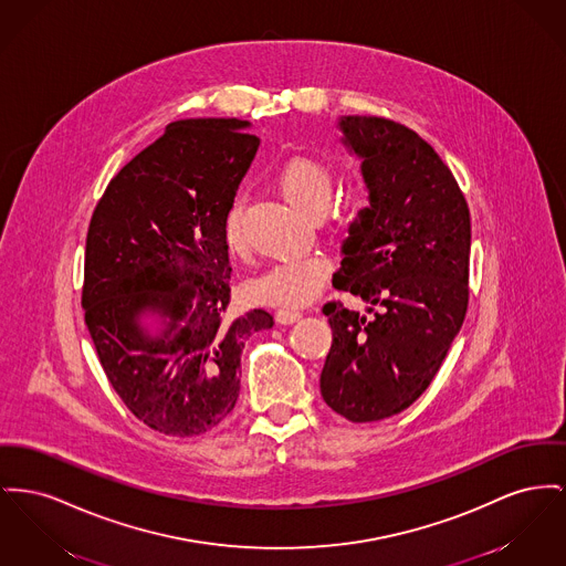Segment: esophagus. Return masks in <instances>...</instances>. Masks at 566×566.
Segmentation results:
<instances>
[{"mask_svg": "<svg viewBox=\"0 0 566 566\" xmlns=\"http://www.w3.org/2000/svg\"><path fill=\"white\" fill-rule=\"evenodd\" d=\"M301 316H303V312H300V310H277L275 312V318L282 325H293V323L300 321Z\"/></svg>", "mask_w": 566, "mask_h": 566, "instance_id": "obj_1", "label": "esophagus"}]
</instances>
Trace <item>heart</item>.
Returning <instances> with one entry per match:
<instances>
[{
  "label": "heart",
  "mask_w": 566,
  "mask_h": 566,
  "mask_svg": "<svg viewBox=\"0 0 566 566\" xmlns=\"http://www.w3.org/2000/svg\"><path fill=\"white\" fill-rule=\"evenodd\" d=\"M277 188L284 199L295 205L303 213L321 218L333 200L332 168L314 158H293L277 172ZM243 205L237 200L227 213L224 234L229 248L241 254L245 250V234L241 229ZM332 265L321 256L293 259L269 266L252 277L248 293L250 297L277 307H301L316 300L329 277Z\"/></svg>",
  "instance_id": "obj_1"
}]
</instances>
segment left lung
I'll return each mask as SVG.
<instances>
[{
	"instance_id": "8db88e82",
	"label": "left lung",
	"mask_w": 566,
	"mask_h": 566,
	"mask_svg": "<svg viewBox=\"0 0 566 566\" xmlns=\"http://www.w3.org/2000/svg\"><path fill=\"white\" fill-rule=\"evenodd\" d=\"M359 158L364 207L342 241L333 286L367 314L327 303L332 350L321 374L327 406L353 423L394 417L432 382L468 307L470 213L453 172L421 136L382 117L342 115Z\"/></svg>"
}]
</instances>
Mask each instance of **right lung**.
<instances>
[{"mask_svg":"<svg viewBox=\"0 0 566 566\" xmlns=\"http://www.w3.org/2000/svg\"><path fill=\"white\" fill-rule=\"evenodd\" d=\"M239 119H179L122 168L92 216L83 310L102 369L156 432L199 436L239 398L241 350L266 310L229 316L224 234L261 138Z\"/></svg>","mask_w":566,"mask_h":566,"instance_id":"add662e5","label":"right lung"}]
</instances>
